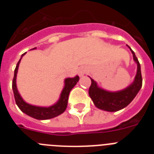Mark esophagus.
Here are the masks:
<instances>
[{
	"mask_svg": "<svg viewBox=\"0 0 154 154\" xmlns=\"http://www.w3.org/2000/svg\"><path fill=\"white\" fill-rule=\"evenodd\" d=\"M85 72H86V69L85 68H80L79 70V76H83Z\"/></svg>",
	"mask_w": 154,
	"mask_h": 154,
	"instance_id": "obj_1",
	"label": "esophagus"
}]
</instances>
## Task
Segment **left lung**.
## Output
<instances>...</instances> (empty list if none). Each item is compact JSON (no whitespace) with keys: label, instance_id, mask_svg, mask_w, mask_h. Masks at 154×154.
I'll return each instance as SVG.
<instances>
[{"label":"left lung","instance_id":"8db88e82","mask_svg":"<svg viewBox=\"0 0 154 154\" xmlns=\"http://www.w3.org/2000/svg\"><path fill=\"white\" fill-rule=\"evenodd\" d=\"M130 48V47H129ZM133 55V59L137 63V72L135 80L126 89L116 92H110L99 89L96 82L91 79L92 83L89 89V94L94 104L100 109L116 112L125 108L130 104L142 87V75H141L140 64L139 62L135 53L130 48Z\"/></svg>","mask_w":154,"mask_h":154}]
</instances>
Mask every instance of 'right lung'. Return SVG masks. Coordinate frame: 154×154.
<instances>
[{"instance_id":"obj_1","label":"right lung","mask_w":154,"mask_h":154,"mask_svg":"<svg viewBox=\"0 0 154 154\" xmlns=\"http://www.w3.org/2000/svg\"><path fill=\"white\" fill-rule=\"evenodd\" d=\"M35 48H34L33 49H35ZM25 53H24L21 55V58ZM21 59L18 61L17 65H16L13 81H12V89H13L14 99H15L16 104L17 105L19 109L25 114L37 119H49L51 118L56 117L60 114H62V112H65L68 105L69 92L79 82V77L75 76V78H68L65 80V87H64L63 90L61 93L60 99L56 104L53 105L50 107H39L31 106V105L28 104L23 100L22 98L20 96V94L17 92V86H16V76H17V69H18L19 63L21 62Z\"/></svg>"}]
</instances>
